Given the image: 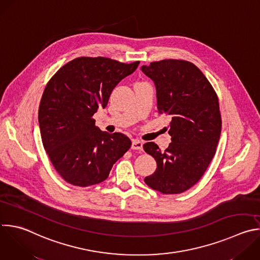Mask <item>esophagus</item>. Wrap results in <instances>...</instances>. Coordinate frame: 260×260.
<instances>
[{
	"instance_id": "1",
	"label": "esophagus",
	"mask_w": 260,
	"mask_h": 260,
	"mask_svg": "<svg viewBox=\"0 0 260 260\" xmlns=\"http://www.w3.org/2000/svg\"><path fill=\"white\" fill-rule=\"evenodd\" d=\"M132 149L133 150H142L143 149V143L139 140H133Z\"/></svg>"
}]
</instances>
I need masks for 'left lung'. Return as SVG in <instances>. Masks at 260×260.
<instances>
[{"mask_svg": "<svg viewBox=\"0 0 260 260\" xmlns=\"http://www.w3.org/2000/svg\"><path fill=\"white\" fill-rule=\"evenodd\" d=\"M141 69L155 83L158 112L171 116L168 148L162 152L153 142L144 144L157 163L144 181L162 194H180L199 182L215 154L221 133L218 98L189 61L161 60Z\"/></svg>", "mask_w": 260, "mask_h": 260, "instance_id": "8db88e82", "label": "left lung"}]
</instances>
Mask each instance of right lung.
Returning <instances> with one entry per match:
<instances>
[{
	"label": "right lung",
	"instance_id": "add662e5",
	"mask_svg": "<svg viewBox=\"0 0 260 260\" xmlns=\"http://www.w3.org/2000/svg\"><path fill=\"white\" fill-rule=\"evenodd\" d=\"M140 61L125 64L105 57H78L49 80L39 108L42 142L62 179L89 187L105 181L113 164L131 148L123 134H108L93 115L107 106L117 83Z\"/></svg>",
	"mask_w": 260,
	"mask_h": 260
}]
</instances>
